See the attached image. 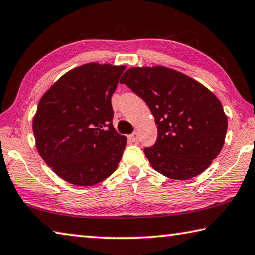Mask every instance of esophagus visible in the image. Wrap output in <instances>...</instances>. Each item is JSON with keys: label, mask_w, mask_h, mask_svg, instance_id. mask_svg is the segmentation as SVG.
Here are the masks:
<instances>
[{"label": "esophagus", "mask_w": 255, "mask_h": 255, "mask_svg": "<svg viewBox=\"0 0 255 255\" xmlns=\"http://www.w3.org/2000/svg\"><path fill=\"white\" fill-rule=\"evenodd\" d=\"M128 139H130L132 142H134V143H136V142L139 141V134H137V132H133L132 134L128 136Z\"/></svg>", "instance_id": "34e87169"}]
</instances>
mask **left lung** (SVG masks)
Here are the masks:
<instances>
[{
  "label": "left lung",
  "mask_w": 255,
  "mask_h": 255,
  "mask_svg": "<svg viewBox=\"0 0 255 255\" xmlns=\"http://www.w3.org/2000/svg\"><path fill=\"white\" fill-rule=\"evenodd\" d=\"M120 83L140 96L154 116L157 141L143 150L154 170L177 180L206 170L227 131L220 100L195 79L162 66L130 68Z\"/></svg>",
  "instance_id": "obj_1"
}]
</instances>
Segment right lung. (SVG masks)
Segmentation results:
<instances>
[{"label":"right lung","instance_id":"right-lung-1","mask_svg":"<svg viewBox=\"0 0 255 255\" xmlns=\"http://www.w3.org/2000/svg\"><path fill=\"white\" fill-rule=\"evenodd\" d=\"M124 66L92 62L71 69L48 89L33 119L39 154L76 186L105 180L119 166L127 137L113 127L111 97Z\"/></svg>","mask_w":255,"mask_h":255}]
</instances>
